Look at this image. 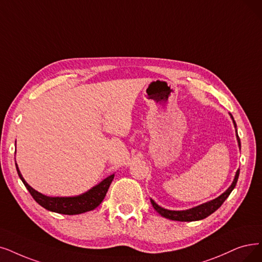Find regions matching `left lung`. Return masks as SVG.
Segmentation results:
<instances>
[{
  "label": "left lung",
  "mask_w": 262,
  "mask_h": 262,
  "mask_svg": "<svg viewBox=\"0 0 262 262\" xmlns=\"http://www.w3.org/2000/svg\"><path fill=\"white\" fill-rule=\"evenodd\" d=\"M232 117V116H231ZM233 119V117H232ZM234 122V127H236V123ZM236 138H237V142H238V146L241 147V141L237 135V131H236ZM238 175H239V169L236 171L235 177H234V181L232 183V185L230 186L228 189L222 194L219 195L218 198L214 199V200L199 205L196 207L190 208V210H187V211H169V210H165V208L159 206L158 204H156L155 201H151V204L154 206L155 210L158 212L161 216L165 217V218H169L172 219V221H179V222H194V221H201V219L206 218L207 216H210L211 214H213L215 211H217L219 207L222 206V204L225 202L226 199L229 196V194L231 193V191L234 189V187L236 185L237 179H238Z\"/></svg>",
  "instance_id": "1"
}]
</instances>
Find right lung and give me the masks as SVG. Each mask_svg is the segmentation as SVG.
<instances>
[{
  "label": "right lung",
  "mask_w": 262,
  "mask_h": 262,
  "mask_svg": "<svg viewBox=\"0 0 262 262\" xmlns=\"http://www.w3.org/2000/svg\"><path fill=\"white\" fill-rule=\"evenodd\" d=\"M16 169L20 180L23 181L26 188L31 193V195L33 196L34 200L40 206H43L48 211L59 213V214H64V215H76V214H81V213L95 210L97 206L101 204L103 199L105 198L110 185L112 184V181L114 179V174H113L106 177L105 180L102 181L99 185L93 187L92 189H90L86 193H82L77 196L51 198V196L41 194L36 190H34L33 188L29 186L28 183L24 180V177L21 173H20L17 164H16Z\"/></svg>",
  "instance_id": "1"
}]
</instances>
